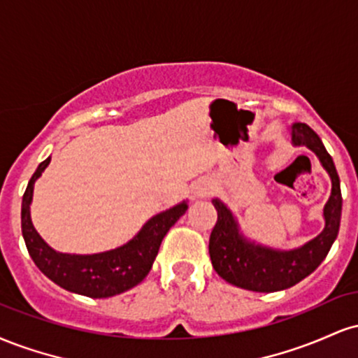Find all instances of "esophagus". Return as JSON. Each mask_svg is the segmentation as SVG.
Segmentation results:
<instances>
[{"label": "esophagus", "mask_w": 358, "mask_h": 358, "mask_svg": "<svg viewBox=\"0 0 358 358\" xmlns=\"http://www.w3.org/2000/svg\"><path fill=\"white\" fill-rule=\"evenodd\" d=\"M210 190H212V185L208 183V182H199V183H195L193 185V196H195V199H203V196H207L208 193H210Z\"/></svg>", "instance_id": "34e87169"}]
</instances>
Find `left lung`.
Returning a JSON list of instances; mask_svg holds the SVG:
<instances>
[{
    "label": "left lung",
    "mask_w": 358,
    "mask_h": 358,
    "mask_svg": "<svg viewBox=\"0 0 358 358\" xmlns=\"http://www.w3.org/2000/svg\"><path fill=\"white\" fill-rule=\"evenodd\" d=\"M289 136L294 146H306L313 151L331 180L330 199L323 207L324 227L315 239L296 249H274L245 237L231 208L220 199H213L217 224L208 242L212 266L222 279L242 289L274 293L298 285L322 264L338 236L342 190L334 159L318 134L305 122L291 124Z\"/></svg>",
    "instance_id": "8db88e82"
}]
</instances>
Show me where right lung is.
<instances>
[{
    "instance_id": "right-lung-1",
    "label": "right lung",
    "mask_w": 358,
    "mask_h": 358,
    "mask_svg": "<svg viewBox=\"0 0 358 358\" xmlns=\"http://www.w3.org/2000/svg\"><path fill=\"white\" fill-rule=\"evenodd\" d=\"M50 159L52 156H48L36 168L22 202V234L36 268L64 289L89 298L116 296L139 285L153 268L163 237L187 212V200L156 213L133 239L116 249L97 254L59 252L36 232L30 215L35 182L42 176Z\"/></svg>"
}]
</instances>
